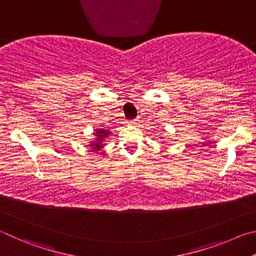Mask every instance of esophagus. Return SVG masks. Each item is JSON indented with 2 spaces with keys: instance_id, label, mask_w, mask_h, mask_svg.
<instances>
[{
  "instance_id": "obj_1",
  "label": "esophagus",
  "mask_w": 256,
  "mask_h": 256,
  "mask_svg": "<svg viewBox=\"0 0 256 256\" xmlns=\"http://www.w3.org/2000/svg\"><path fill=\"white\" fill-rule=\"evenodd\" d=\"M129 124H130L132 126H136L138 124V120L137 119H134V120H130L129 121Z\"/></svg>"
}]
</instances>
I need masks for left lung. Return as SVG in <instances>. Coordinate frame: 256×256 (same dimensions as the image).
Wrapping results in <instances>:
<instances>
[{
    "label": "left lung",
    "mask_w": 256,
    "mask_h": 256,
    "mask_svg": "<svg viewBox=\"0 0 256 256\" xmlns=\"http://www.w3.org/2000/svg\"><path fill=\"white\" fill-rule=\"evenodd\" d=\"M162 138H163V137H162Z\"/></svg>",
    "instance_id": "1"
}]
</instances>
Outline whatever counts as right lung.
<instances>
[{
    "mask_svg": "<svg viewBox=\"0 0 256 256\" xmlns=\"http://www.w3.org/2000/svg\"><path fill=\"white\" fill-rule=\"evenodd\" d=\"M94 140L88 144V146L91 147L93 152H98L101 150L103 147L106 145V140L108 137L111 135V132L109 129H104V128H96L94 129Z\"/></svg>",
    "mask_w": 256,
    "mask_h": 256,
    "instance_id": "1",
    "label": "right lung"
}]
</instances>
